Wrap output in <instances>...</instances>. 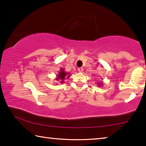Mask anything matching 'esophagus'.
Returning a JSON list of instances; mask_svg holds the SVG:
<instances>
[{
    "instance_id": "1",
    "label": "esophagus",
    "mask_w": 146,
    "mask_h": 146,
    "mask_svg": "<svg viewBox=\"0 0 146 146\" xmlns=\"http://www.w3.org/2000/svg\"><path fill=\"white\" fill-rule=\"evenodd\" d=\"M78 71L79 73H82V71H83V68H78Z\"/></svg>"
}]
</instances>
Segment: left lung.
<instances>
[{
  "label": "left lung",
  "instance_id": "obj_1",
  "mask_svg": "<svg viewBox=\"0 0 146 146\" xmlns=\"http://www.w3.org/2000/svg\"><path fill=\"white\" fill-rule=\"evenodd\" d=\"M97 86L98 87H100V86H102V83H100V82H97Z\"/></svg>",
  "mask_w": 146,
  "mask_h": 146
}]
</instances>
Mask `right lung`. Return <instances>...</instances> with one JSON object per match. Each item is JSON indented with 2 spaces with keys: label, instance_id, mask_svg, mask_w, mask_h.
<instances>
[{
  "label": "right lung",
  "instance_id": "add662e5",
  "mask_svg": "<svg viewBox=\"0 0 146 146\" xmlns=\"http://www.w3.org/2000/svg\"><path fill=\"white\" fill-rule=\"evenodd\" d=\"M70 73H67L64 71V68H60V70L59 71L58 75H56V77L55 78L56 80L60 81V83L62 84L64 82V80H65L66 78H68L69 77H70Z\"/></svg>",
  "mask_w": 146,
  "mask_h": 146
}]
</instances>
